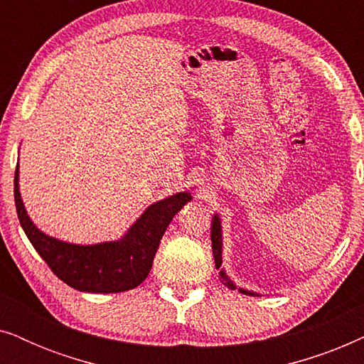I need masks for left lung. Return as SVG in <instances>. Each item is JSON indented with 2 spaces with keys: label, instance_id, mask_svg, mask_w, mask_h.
Returning a JSON list of instances; mask_svg holds the SVG:
<instances>
[{
  "label": "left lung",
  "instance_id": "obj_1",
  "mask_svg": "<svg viewBox=\"0 0 364 364\" xmlns=\"http://www.w3.org/2000/svg\"><path fill=\"white\" fill-rule=\"evenodd\" d=\"M210 235H212V252H213V258H215V267L220 268V265H222V227H220V220H218L217 215L213 217V220H212V233H210ZM218 275H220L222 283H225L228 288H235V285H233V283L230 282V278L225 275V272L220 270ZM240 291L248 293L245 290H240ZM250 295H252V293H250Z\"/></svg>",
  "mask_w": 364,
  "mask_h": 364
}]
</instances>
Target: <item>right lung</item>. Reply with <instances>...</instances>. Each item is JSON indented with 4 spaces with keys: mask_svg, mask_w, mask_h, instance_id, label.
Segmentation results:
<instances>
[{
    "mask_svg": "<svg viewBox=\"0 0 364 364\" xmlns=\"http://www.w3.org/2000/svg\"><path fill=\"white\" fill-rule=\"evenodd\" d=\"M191 200V193L178 192L156 202L119 242L74 245L44 235L33 225L19 196L18 167L14 172V203L24 233L54 275L79 291L119 293L141 285L151 272L168 223Z\"/></svg>",
    "mask_w": 364,
    "mask_h": 364,
    "instance_id": "right-lung-1",
    "label": "right lung"
}]
</instances>
